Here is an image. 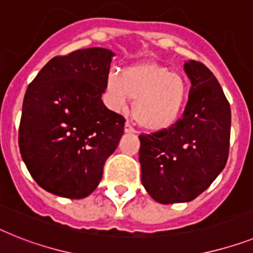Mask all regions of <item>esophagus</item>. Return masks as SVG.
<instances>
[{"label": "esophagus", "instance_id": "1", "mask_svg": "<svg viewBox=\"0 0 253 253\" xmlns=\"http://www.w3.org/2000/svg\"><path fill=\"white\" fill-rule=\"evenodd\" d=\"M125 132H136V130L133 128V126L130 122L125 123Z\"/></svg>", "mask_w": 253, "mask_h": 253}]
</instances>
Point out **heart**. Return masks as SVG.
<instances>
[{
    "label": "heart",
    "mask_w": 253,
    "mask_h": 253,
    "mask_svg": "<svg viewBox=\"0 0 253 253\" xmlns=\"http://www.w3.org/2000/svg\"><path fill=\"white\" fill-rule=\"evenodd\" d=\"M188 95L185 78L177 72L146 61L123 71L122 76L109 74L107 97L110 108L125 110L128 100H135L133 116L148 130L171 126L181 113Z\"/></svg>",
    "instance_id": "heart-1"
}]
</instances>
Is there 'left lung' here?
<instances>
[{
    "instance_id": "obj_1",
    "label": "left lung",
    "mask_w": 253,
    "mask_h": 253,
    "mask_svg": "<svg viewBox=\"0 0 253 253\" xmlns=\"http://www.w3.org/2000/svg\"><path fill=\"white\" fill-rule=\"evenodd\" d=\"M192 87L181 118L167 128L141 133V182L163 205L189 202L224 169L230 145V104L209 68L184 64Z\"/></svg>"
}]
</instances>
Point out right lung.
<instances>
[{"mask_svg": "<svg viewBox=\"0 0 253 253\" xmlns=\"http://www.w3.org/2000/svg\"><path fill=\"white\" fill-rule=\"evenodd\" d=\"M113 56L101 47L55 56L27 88L20 154L36 182L52 194H91L122 137L126 120L101 100Z\"/></svg>", "mask_w": 253, "mask_h": 253, "instance_id": "add662e5", "label": "right lung"}]
</instances>
